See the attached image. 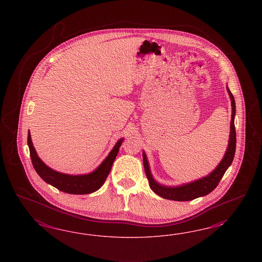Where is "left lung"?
<instances>
[{
  "label": "left lung",
  "instance_id": "8db88e82",
  "mask_svg": "<svg viewBox=\"0 0 262 262\" xmlns=\"http://www.w3.org/2000/svg\"><path fill=\"white\" fill-rule=\"evenodd\" d=\"M227 90L230 96V103H231L230 138H229L227 151L224 155V158L210 174L196 181L183 183L182 185H178V186L163 185L161 183H158L154 179L147 156L145 151H143V164H144L147 179L149 181V185L151 190L154 191L156 194H158L159 197L167 199V200H172V201L185 202V201H191L199 197L206 196L211 191L214 190L219 182L221 181L223 176L226 173L227 169L232 163V160L235 155V148H236V133H235V127H234V117H235L236 111H235V101H234L233 95L231 94L228 86H227Z\"/></svg>",
  "mask_w": 262,
  "mask_h": 262
}]
</instances>
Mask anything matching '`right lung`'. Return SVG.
<instances>
[{"mask_svg":"<svg viewBox=\"0 0 262 262\" xmlns=\"http://www.w3.org/2000/svg\"><path fill=\"white\" fill-rule=\"evenodd\" d=\"M124 141V138H120L114 145L108 156L104 159L103 162L96 168L95 170L89 174H69L57 172L47 166L41 159L35 151L32 144L31 133H28V145L30 148V154L32 159V165L34 167L36 173L40 178L46 183L53 185L58 190L62 191L68 194L83 195L90 194L100 189L103 183L105 182L107 176L111 172L113 161L116 159L119 151L120 146Z\"/></svg>","mask_w":262,"mask_h":262,"instance_id":"obj_1","label":"right lung"}]
</instances>
